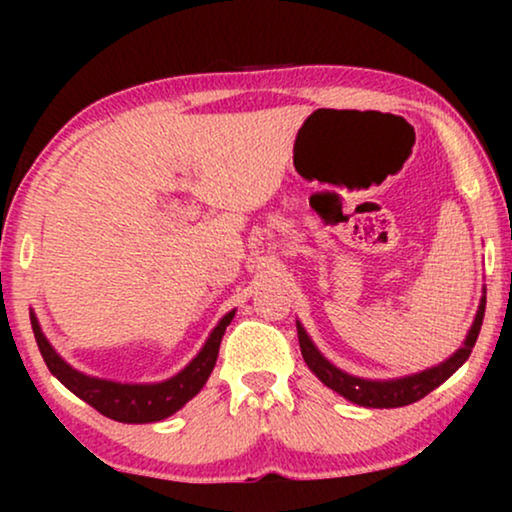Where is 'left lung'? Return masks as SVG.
I'll return each instance as SVG.
<instances>
[{"label":"left lung","mask_w":512,"mask_h":512,"mask_svg":"<svg viewBox=\"0 0 512 512\" xmlns=\"http://www.w3.org/2000/svg\"><path fill=\"white\" fill-rule=\"evenodd\" d=\"M482 319H485V300L480 303V310L475 314V321L471 331H468L464 347H461L457 354L450 356V359L440 363L436 368H429L419 375L401 377V380H391V382L361 380V377H352L331 366V363L317 352V347L312 345V340L307 338L305 328L300 324H298V342H300V352H303L307 368H310L328 389L338 391V394L345 396L347 401L363 405V408H401V405H410L419 401V398H424L426 394H431L433 389L440 387V384H443L447 377H450L454 370H457L461 363L471 356V349L475 345V340H478Z\"/></svg>","instance_id":"1"}]
</instances>
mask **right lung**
I'll use <instances>...</instances> for the list:
<instances>
[{"mask_svg":"<svg viewBox=\"0 0 512 512\" xmlns=\"http://www.w3.org/2000/svg\"><path fill=\"white\" fill-rule=\"evenodd\" d=\"M233 317L235 312H228L226 317L219 321V326L214 328L212 335H209L202 352L195 356L179 375H174L172 380H165L160 384H118L83 375L72 366H67V363L55 354V349L48 345V340L44 338V333H41V328L34 317L32 331L48 370H51L72 394L79 396L81 401H86L90 408H95L100 415L116 419V422L146 424L160 422V419L174 415V412L184 408V405L205 387L207 377L212 375L214 370L216 356H219L221 338Z\"/></svg>","mask_w":512,"mask_h":512,"instance_id":"add662e5","label":"right lung"}]
</instances>
